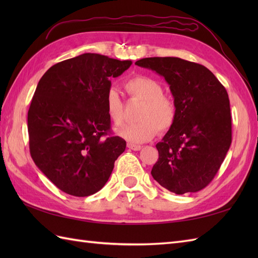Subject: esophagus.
Returning <instances> with one entry per match:
<instances>
[{
  "instance_id": "34e87169",
  "label": "esophagus",
  "mask_w": 258,
  "mask_h": 258,
  "mask_svg": "<svg viewBox=\"0 0 258 258\" xmlns=\"http://www.w3.org/2000/svg\"><path fill=\"white\" fill-rule=\"evenodd\" d=\"M127 147L130 150H133V151H140L142 149L141 145H135V144H132V143H128Z\"/></svg>"
}]
</instances>
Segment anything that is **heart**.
Listing matches in <instances>:
<instances>
[{
  "mask_svg": "<svg viewBox=\"0 0 258 258\" xmlns=\"http://www.w3.org/2000/svg\"><path fill=\"white\" fill-rule=\"evenodd\" d=\"M124 87L133 100L142 102L136 119L139 122L124 125L116 132L131 143H143L158 133L171 130L177 115L176 104L171 97L163 94V86L155 79L136 75L125 82ZM105 108L109 119L120 125L124 119V106L116 90L109 89L105 96Z\"/></svg>",
  "mask_w": 258,
  "mask_h": 258,
  "instance_id": "1",
  "label": "heart"
}]
</instances>
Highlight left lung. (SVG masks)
Here are the masks:
<instances>
[{
    "label": "left lung",
    "mask_w": 258,
    "mask_h": 258,
    "mask_svg": "<svg viewBox=\"0 0 258 258\" xmlns=\"http://www.w3.org/2000/svg\"><path fill=\"white\" fill-rule=\"evenodd\" d=\"M163 76L177 115L156 144L152 176L175 194L195 193L212 182L232 143L228 94L204 65L179 57H146L135 62Z\"/></svg>",
    "instance_id": "obj_1"
}]
</instances>
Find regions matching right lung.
Instances as JSON below:
<instances>
[{
    "label": "right lung",
    "mask_w": 258,
    "mask_h": 258,
    "mask_svg": "<svg viewBox=\"0 0 258 258\" xmlns=\"http://www.w3.org/2000/svg\"><path fill=\"white\" fill-rule=\"evenodd\" d=\"M132 61L84 53L48 69L27 113L30 153L35 165L70 195L100 190L126 142L111 134L105 96L112 78Z\"/></svg>",
    "instance_id": "1"
}]
</instances>
